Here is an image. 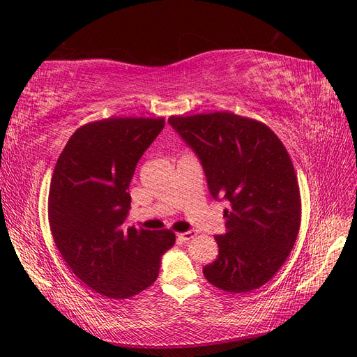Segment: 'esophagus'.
<instances>
[{
	"instance_id": "1",
	"label": "esophagus",
	"mask_w": 357,
	"mask_h": 357,
	"mask_svg": "<svg viewBox=\"0 0 357 357\" xmlns=\"http://www.w3.org/2000/svg\"><path fill=\"white\" fill-rule=\"evenodd\" d=\"M178 235V238H181V240H190V238H193V236H195L197 234H195V231H186V232H180V234H177Z\"/></svg>"
}]
</instances>
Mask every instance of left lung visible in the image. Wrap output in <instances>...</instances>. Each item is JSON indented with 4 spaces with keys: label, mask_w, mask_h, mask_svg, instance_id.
I'll return each mask as SVG.
<instances>
[{
    "label": "left lung",
    "mask_w": 357,
    "mask_h": 357,
    "mask_svg": "<svg viewBox=\"0 0 357 357\" xmlns=\"http://www.w3.org/2000/svg\"><path fill=\"white\" fill-rule=\"evenodd\" d=\"M168 123L198 156L210 195L228 202L205 278L232 294L264 286L287 259L301 223L287 150L266 125L234 113L171 116Z\"/></svg>",
    "instance_id": "left-lung-1"
}]
</instances>
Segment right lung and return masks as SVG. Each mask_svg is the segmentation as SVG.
<instances>
[{"instance_id": "right-lung-1", "label": "right lung", "mask_w": 357, "mask_h": 357, "mask_svg": "<svg viewBox=\"0 0 357 357\" xmlns=\"http://www.w3.org/2000/svg\"><path fill=\"white\" fill-rule=\"evenodd\" d=\"M164 126L162 117H110L84 125L71 135L53 171V240L71 271L104 296L125 299L152 286L162 256L176 243L168 229L126 226L129 183Z\"/></svg>"}]
</instances>
